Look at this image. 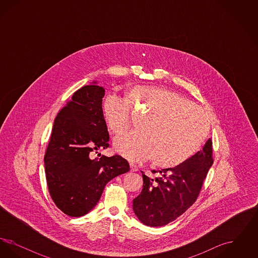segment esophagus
Listing matches in <instances>:
<instances>
[{
  "mask_svg": "<svg viewBox=\"0 0 258 258\" xmlns=\"http://www.w3.org/2000/svg\"><path fill=\"white\" fill-rule=\"evenodd\" d=\"M130 167H131V171L132 172L138 171V167L134 163H130Z\"/></svg>",
  "mask_w": 258,
  "mask_h": 258,
  "instance_id": "obj_1",
  "label": "esophagus"
}]
</instances>
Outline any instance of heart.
<instances>
[{
	"label": "heart",
	"mask_w": 258,
	"mask_h": 258,
	"mask_svg": "<svg viewBox=\"0 0 258 258\" xmlns=\"http://www.w3.org/2000/svg\"><path fill=\"white\" fill-rule=\"evenodd\" d=\"M102 116L111 134L123 135L132 125L133 112L144 117L140 132L116 139L117 152L127 160L152 158L158 167H175L192 157L208 136V117L200 106L165 88L135 86L124 99L109 94L102 100Z\"/></svg>",
	"instance_id": "heart-1"
}]
</instances>
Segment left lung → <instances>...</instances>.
Segmentation results:
<instances>
[{"label":"left lung","instance_id":"obj_1","mask_svg":"<svg viewBox=\"0 0 258 258\" xmlns=\"http://www.w3.org/2000/svg\"><path fill=\"white\" fill-rule=\"evenodd\" d=\"M214 162L211 138L202 150L183 163L160 171L151 179L142 172L143 188L134 199L133 208L142 223L158 227L176 220L189 208L200 194Z\"/></svg>","mask_w":258,"mask_h":258}]
</instances>
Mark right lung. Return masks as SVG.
I'll use <instances>...</instances> for the list:
<instances>
[{"instance_id": "1", "label": "right lung", "mask_w": 258, "mask_h": 258, "mask_svg": "<svg viewBox=\"0 0 258 258\" xmlns=\"http://www.w3.org/2000/svg\"><path fill=\"white\" fill-rule=\"evenodd\" d=\"M103 97L102 87H82L53 124L44 156L46 182L53 202L70 217L86 215L97 205L106 184L130 170L121 156L108 158L98 153L110 147L101 110Z\"/></svg>"}]
</instances>
